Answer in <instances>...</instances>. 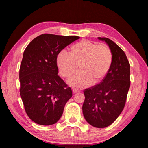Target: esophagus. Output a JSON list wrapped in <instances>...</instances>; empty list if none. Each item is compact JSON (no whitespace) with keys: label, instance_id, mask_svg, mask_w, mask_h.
Segmentation results:
<instances>
[{"label":"esophagus","instance_id":"obj_1","mask_svg":"<svg viewBox=\"0 0 148 148\" xmlns=\"http://www.w3.org/2000/svg\"><path fill=\"white\" fill-rule=\"evenodd\" d=\"M72 91H73L74 93H77V92H79V90L78 89H76V88H73L72 89Z\"/></svg>","mask_w":148,"mask_h":148}]
</instances>
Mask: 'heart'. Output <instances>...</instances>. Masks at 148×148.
Returning a JSON list of instances; mask_svg holds the SVG:
<instances>
[{
  "label": "heart",
  "mask_w": 148,
  "mask_h": 148,
  "mask_svg": "<svg viewBox=\"0 0 148 148\" xmlns=\"http://www.w3.org/2000/svg\"><path fill=\"white\" fill-rule=\"evenodd\" d=\"M113 55L106 44H98L89 40H82L74 44L71 53L62 49L57 56V64L60 74L69 77L77 71L80 64L82 71L69 79L72 86L82 87L93 82L101 81L111 66Z\"/></svg>",
  "instance_id": "obj_1"
}]
</instances>
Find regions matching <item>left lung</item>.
<instances>
[{
  "instance_id": "left-lung-1",
  "label": "left lung",
  "mask_w": 148,
  "mask_h": 148,
  "mask_svg": "<svg viewBox=\"0 0 148 148\" xmlns=\"http://www.w3.org/2000/svg\"><path fill=\"white\" fill-rule=\"evenodd\" d=\"M108 44L113 59L107 74L101 83L84 91L82 110L85 119L97 128L109 126L124 109L131 86L130 63L125 52L111 40L99 37Z\"/></svg>"
}]
</instances>
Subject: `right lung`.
<instances>
[{
	"instance_id": "right-lung-1",
	"label": "right lung",
	"mask_w": 148,
	"mask_h": 148,
	"mask_svg": "<svg viewBox=\"0 0 148 148\" xmlns=\"http://www.w3.org/2000/svg\"><path fill=\"white\" fill-rule=\"evenodd\" d=\"M79 38L42 34L25 49L19 69L20 96L27 116L37 124L57 123L72 96L71 87L58 75L57 56Z\"/></svg>"
}]
</instances>
